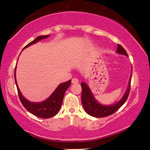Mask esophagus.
I'll return each mask as SVG.
<instances>
[{"instance_id":"obj_1","label":"esophagus","mask_w":150,"mask_h":150,"mask_svg":"<svg viewBox=\"0 0 150 150\" xmlns=\"http://www.w3.org/2000/svg\"><path fill=\"white\" fill-rule=\"evenodd\" d=\"M71 83L73 84H77V83H79V80L77 78H73L71 81Z\"/></svg>"}]
</instances>
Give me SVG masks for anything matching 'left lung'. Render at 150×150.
<instances>
[{
    "label": "left lung",
    "instance_id": "8db88e82",
    "mask_svg": "<svg viewBox=\"0 0 150 150\" xmlns=\"http://www.w3.org/2000/svg\"><path fill=\"white\" fill-rule=\"evenodd\" d=\"M116 53L118 54L128 56L126 50L120 44H118ZM131 77L132 75L130 76V81H129L128 88L126 89L122 98L118 103L111 105H103L98 103L94 97L93 93L91 92L89 87L87 85V83H85V82L81 83V87H82L81 101H82L83 108H84L86 112L88 115L96 118L106 117V116H110L112 115L113 113H115L116 110H118L124 105V103L126 102V100L128 97L130 89Z\"/></svg>",
    "mask_w": 150,
    "mask_h": 150
}]
</instances>
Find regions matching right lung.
<instances>
[{
    "label": "right lung",
    "mask_w": 150,
    "mask_h": 150,
    "mask_svg": "<svg viewBox=\"0 0 150 150\" xmlns=\"http://www.w3.org/2000/svg\"><path fill=\"white\" fill-rule=\"evenodd\" d=\"M49 36V35H40V36H38L34 41L31 42L27 45H26L23 48V50L29 47L30 45L35 44V43L40 41L41 40L47 38ZM16 66L15 67L14 70V80L16 85L20 100L21 101L22 105L24 106V108L28 111L30 112V113H32V115L42 118H49L56 115L60 110L61 106H62V105L63 96H64L65 91L69 87L71 80H69L65 83L59 84L56 88V89L54 91V93L46 100L40 103L30 102V101L28 100L24 96H23L19 89L16 79Z\"/></svg>",
    "instance_id": "obj_1"
}]
</instances>
